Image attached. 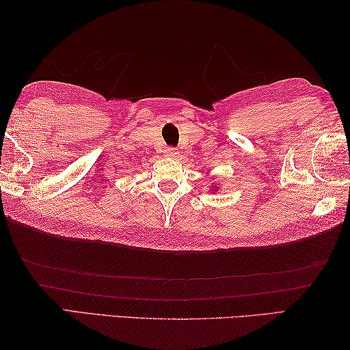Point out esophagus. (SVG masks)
<instances>
[{"instance_id": "esophagus-1", "label": "esophagus", "mask_w": 350, "mask_h": 350, "mask_svg": "<svg viewBox=\"0 0 350 350\" xmlns=\"http://www.w3.org/2000/svg\"><path fill=\"white\" fill-rule=\"evenodd\" d=\"M164 153L167 154V157H176V154H178V152H176V148H174V147H167L164 150Z\"/></svg>"}]
</instances>
